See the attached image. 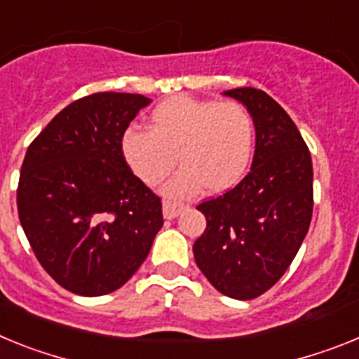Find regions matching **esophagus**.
Wrapping results in <instances>:
<instances>
[{"label":"esophagus","mask_w":359,"mask_h":359,"mask_svg":"<svg viewBox=\"0 0 359 359\" xmlns=\"http://www.w3.org/2000/svg\"><path fill=\"white\" fill-rule=\"evenodd\" d=\"M184 210H186V205L177 204V202L166 201L164 204H162V213H164V218H168V220L179 217Z\"/></svg>","instance_id":"34e87169"}]
</instances>
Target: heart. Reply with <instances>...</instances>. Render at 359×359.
<instances>
[{"instance_id":"heart-1","label":"heart","mask_w":359,"mask_h":359,"mask_svg":"<svg viewBox=\"0 0 359 359\" xmlns=\"http://www.w3.org/2000/svg\"><path fill=\"white\" fill-rule=\"evenodd\" d=\"M124 161L146 186H157L175 168L164 195L191 197L231 189L253 157L255 121L240 102L179 95L158 102L149 114V132L128 128L121 141Z\"/></svg>"}]
</instances>
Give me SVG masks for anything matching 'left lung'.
<instances>
[{"mask_svg":"<svg viewBox=\"0 0 359 359\" xmlns=\"http://www.w3.org/2000/svg\"><path fill=\"white\" fill-rule=\"evenodd\" d=\"M255 121L251 171L224 193L197 205L208 220L193 244L198 269L218 292L253 300L282 278L313 217V161L292 119L257 88L224 92Z\"/></svg>","mask_w":359,"mask_h":359,"instance_id":"obj_1","label":"left lung"}]
</instances>
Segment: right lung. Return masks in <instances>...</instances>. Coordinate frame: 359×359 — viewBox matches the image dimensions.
Segmentation results:
<instances>
[{
	"mask_svg": "<svg viewBox=\"0 0 359 359\" xmlns=\"http://www.w3.org/2000/svg\"><path fill=\"white\" fill-rule=\"evenodd\" d=\"M151 102L139 93L77 99L27 149L18 213L43 269L67 291L123 287L162 227V204L124 161L121 141Z\"/></svg>",
	"mask_w": 359,
	"mask_h": 359,
	"instance_id": "right-lung-1",
	"label": "right lung"
}]
</instances>
